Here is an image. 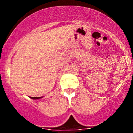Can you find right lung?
<instances>
[{
	"instance_id": "1",
	"label": "right lung",
	"mask_w": 133,
	"mask_h": 133,
	"mask_svg": "<svg viewBox=\"0 0 133 133\" xmlns=\"http://www.w3.org/2000/svg\"><path fill=\"white\" fill-rule=\"evenodd\" d=\"M43 97H30L32 99H34V100H36V99H40V98H42Z\"/></svg>"
}]
</instances>
